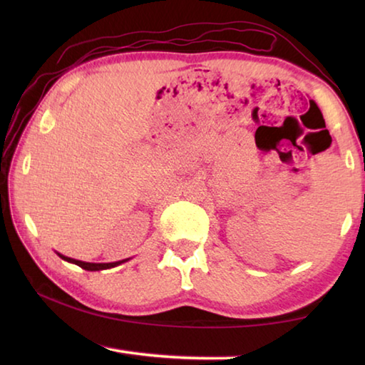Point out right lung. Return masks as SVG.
<instances>
[{
    "label": "right lung",
    "mask_w": 365,
    "mask_h": 365,
    "mask_svg": "<svg viewBox=\"0 0 365 365\" xmlns=\"http://www.w3.org/2000/svg\"><path fill=\"white\" fill-rule=\"evenodd\" d=\"M61 257L64 259L67 262H72V264H77L78 267H82L85 270H104V269H110V267H115V265H119L125 261H117V262H108V264H95V262H83V261H77V259H72V257H67L59 255Z\"/></svg>",
    "instance_id": "add662e5"
}]
</instances>
